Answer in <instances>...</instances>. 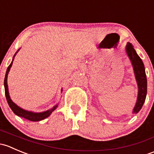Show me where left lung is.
Instances as JSON below:
<instances>
[{
  "label": "left lung",
  "instance_id": "1",
  "mask_svg": "<svg viewBox=\"0 0 154 154\" xmlns=\"http://www.w3.org/2000/svg\"><path fill=\"white\" fill-rule=\"evenodd\" d=\"M126 52L128 57L131 59L133 66H134V73L136 82H137L139 93H138L137 101L134 109L133 113H137L142 109L146 99L147 95V78L145 74V66L140 57L137 55L136 50L131 43L128 42L126 46Z\"/></svg>",
  "mask_w": 154,
  "mask_h": 154
}]
</instances>
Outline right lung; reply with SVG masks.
<instances>
[{"label":"right lung","instance_id":"add662e5","mask_svg":"<svg viewBox=\"0 0 154 154\" xmlns=\"http://www.w3.org/2000/svg\"><path fill=\"white\" fill-rule=\"evenodd\" d=\"M16 54V53H15ZM14 55V57H15ZM14 57H13V60H14ZM12 60V61H13ZM12 61L11 62V64H9V66H8L7 69H6V75H5V79H4V88H5V95H6V100H7L8 104H9V106L10 107V108L12 109V111L14 112V113L16 114L17 116L20 117H23V118L26 119L30 120V121L32 122H38L41 121V120L47 118L50 114L52 113V112L53 110H55L56 109V107H58V104L55 106H54L52 109L50 110H47L45 112H29V111H26V110H23L20 107H19L18 105L15 104L12 100H11L10 97H9V91H8V85H7V75H8V72H9V69H10L11 66L12 65Z\"/></svg>","mask_w":154,"mask_h":154}]
</instances>
